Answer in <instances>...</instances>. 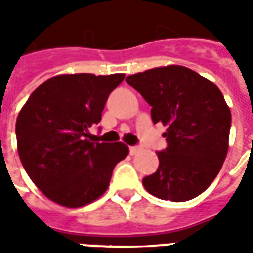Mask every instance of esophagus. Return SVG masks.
I'll return each mask as SVG.
<instances>
[{"label": "esophagus", "mask_w": 253, "mask_h": 253, "mask_svg": "<svg viewBox=\"0 0 253 253\" xmlns=\"http://www.w3.org/2000/svg\"><path fill=\"white\" fill-rule=\"evenodd\" d=\"M141 151V148L139 146H132L129 147V152L130 155H136V154H139Z\"/></svg>", "instance_id": "34e87169"}]
</instances>
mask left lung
<instances>
[{
    "label": "left lung",
    "instance_id": "8db88e82",
    "mask_svg": "<svg viewBox=\"0 0 253 253\" xmlns=\"http://www.w3.org/2000/svg\"><path fill=\"white\" fill-rule=\"evenodd\" d=\"M151 106L152 123L168 126L158 170L143 178L155 198L187 202L215 180L229 148L230 109L212 82L189 68L168 65L125 79Z\"/></svg>",
    "mask_w": 253,
    "mask_h": 253
}]
</instances>
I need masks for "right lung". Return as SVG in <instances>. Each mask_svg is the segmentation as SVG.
I'll return each mask as SVG.
<instances>
[{
    "label": "right lung",
    "instance_id": "1",
    "mask_svg": "<svg viewBox=\"0 0 253 253\" xmlns=\"http://www.w3.org/2000/svg\"><path fill=\"white\" fill-rule=\"evenodd\" d=\"M124 73L58 75L28 98L16 120L17 152L27 174L46 198L64 207H82L101 198L114 166L128 155L118 141L94 143L88 129Z\"/></svg>",
    "mask_w": 253,
    "mask_h": 253
}]
</instances>
